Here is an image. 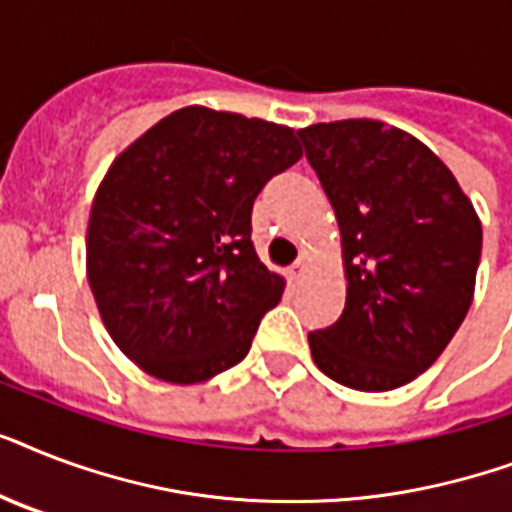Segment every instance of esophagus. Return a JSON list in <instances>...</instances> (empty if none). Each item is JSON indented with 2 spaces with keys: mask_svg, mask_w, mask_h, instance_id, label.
<instances>
[{
  "mask_svg": "<svg viewBox=\"0 0 512 512\" xmlns=\"http://www.w3.org/2000/svg\"><path fill=\"white\" fill-rule=\"evenodd\" d=\"M305 265H308V260H305V257H300V260H297L295 265H292V268H289V281H292V284H300V279H303V273H305Z\"/></svg>",
  "mask_w": 512,
  "mask_h": 512,
  "instance_id": "1",
  "label": "esophagus"
}]
</instances>
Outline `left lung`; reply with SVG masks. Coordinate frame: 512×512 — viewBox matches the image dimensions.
<instances>
[{
  "mask_svg": "<svg viewBox=\"0 0 512 512\" xmlns=\"http://www.w3.org/2000/svg\"><path fill=\"white\" fill-rule=\"evenodd\" d=\"M332 201L348 300L308 335L313 361L366 393L401 388L428 369L473 300L481 223L460 183L412 135L372 119L297 132Z\"/></svg>",
  "mask_w": 512,
  "mask_h": 512,
  "instance_id": "obj_1",
  "label": "left lung"
}]
</instances>
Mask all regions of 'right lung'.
I'll return each mask as SVG.
<instances>
[{
  "label": "right lung",
  "instance_id": "right-lung-1",
  "mask_svg": "<svg viewBox=\"0 0 512 512\" xmlns=\"http://www.w3.org/2000/svg\"><path fill=\"white\" fill-rule=\"evenodd\" d=\"M300 156L289 127L188 106L111 164L92 201L87 279L124 356L180 385L247 356L284 292L252 244V204Z\"/></svg>",
  "mask_w": 512,
  "mask_h": 512
}]
</instances>
